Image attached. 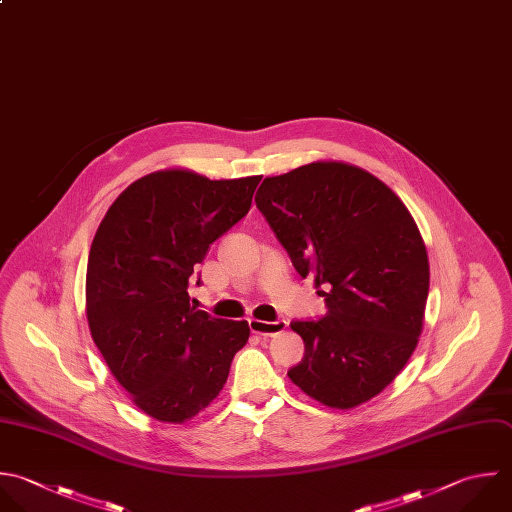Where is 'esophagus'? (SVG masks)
Here are the masks:
<instances>
[{
  "mask_svg": "<svg viewBox=\"0 0 512 512\" xmlns=\"http://www.w3.org/2000/svg\"><path fill=\"white\" fill-rule=\"evenodd\" d=\"M250 330L254 334H260V336H274V334H280L286 330L288 322L286 320H274V322H268V320H258V318H252L250 322Z\"/></svg>",
  "mask_w": 512,
  "mask_h": 512,
  "instance_id": "1",
  "label": "esophagus"
}]
</instances>
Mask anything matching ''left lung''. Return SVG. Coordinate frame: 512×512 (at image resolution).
Listing matches in <instances>:
<instances>
[{"mask_svg": "<svg viewBox=\"0 0 512 512\" xmlns=\"http://www.w3.org/2000/svg\"><path fill=\"white\" fill-rule=\"evenodd\" d=\"M256 206L296 272L324 286L326 314L290 324L304 340L290 380L330 408L374 398L422 332L430 268L414 218L384 182L344 162L264 178Z\"/></svg>", "mask_w": 512, "mask_h": 512, "instance_id": "left-lung-1", "label": "left lung"}]
</instances>
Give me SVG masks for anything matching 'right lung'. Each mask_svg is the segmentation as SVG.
<instances>
[{
    "label": "right lung",
    "instance_id": "obj_1",
    "mask_svg": "<svg viewBox=\"0 0 512 512\" xmlns=\"http://www.w3.org/2000/svg\"><path fill=\"white\" fill-rule=\"evenodd\" d=\"M260 180L152 172L116 198L94 236L86 274L92 338L156 420L182 424L204 410L248 342L246 320L198 310L188 286L210 244L248 214Z\"/></svg>",
    "mask_w": 512,
    "mask_h": 512
}]
</instances>
